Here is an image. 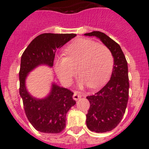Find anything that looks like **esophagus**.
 Returning <instances> with one entry per match:
<instances>
[{
	"label": "esophagus",
	"mask_w": 149,
	"mask_h": 149,
	"mask_svg": "<svg viewBox=\"0 0 149 149\" xmlns=\"http://www.w3.org/2000/svg\"><path fill=\"white\" fill-rule=\"evenodd\" d=\"M81 98V93H78V92H77V91H75V92L74 93V95H73L74 100H75V101H77V100L80 99V98Z\"/></svg>",
	"instance_id": "obj_1"
}]
</instances>
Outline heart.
Returning a JSON list of instances; mask_svg holds the SVG:
<instances>
[{"label":"heart","mask_w":149,"mask_h":149,"mask_svg":"<svg viewBox=\"0 0 149 149\" xmlns=\"http://www.w3.org/2000/svg\"><path fill=\"white\" fill-rule=\"evenodd\" d=\"M65 56L55 60V72L65 84H70L78 73L81 86L88 85L91 89H98L106 84L112 73L113 57L111 51L95 41L80 39L65 49Z\"/></svg>","instance_id":"b5f03b06"}]
</instances>
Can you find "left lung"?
Listing matches in <instances>:
<instances>
[{
  "mask_svg": "<svg viewBox=\"0 0 149 149\" xmlns=\"http://www.w3.org/2000/svg\"><path fill=\"white\" fill-rule=\"evenodd\" d=\"M84 35L98 38L110 49L114 59L108 83L98 93L86 97L90 104L86 114L87 127L96 133L107 132L119 125L125 113L129 94L127 63L119 45L108 36L100 31Z\"/></svg>",
  "mask_w": 149,
  "mask_h": 149,
  "instance_id": "left-lung-1",
  "label": "left lung"
}]
</instances>
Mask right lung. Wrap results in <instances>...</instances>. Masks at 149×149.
<instances>
[{
  "label": "right lung",
  "mask_w": 149,
  "mask_h": 149,
  "mask_svg": "<svg viewBox=\"0 0 149 149\" xmlns=\"http://www.w3.org/2000/svg\"><path fill=\"white\" fill-rule=\"evenodd\" d=\"M76 34L42 33L29 44L21 58L19 94L23 101L27 119L36 130L47 134H58L65 127V116L75 104L69 89L53 84L45 98L38 99L27 92L25 85L29 72L40 65L52 67L55 53Z\"/></svg>",
  "instance_id": "1"
}]
</instances>
